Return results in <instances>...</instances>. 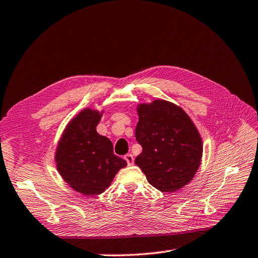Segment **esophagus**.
Instances as JSON below:
<instances>
[{
    "mask_svg": "<svg viewBox=\"0 0 258 258\" xmlns=\"http://www.w3.org/2000/svg\"><path fill=\"white\" fill-rule=\"evenodd\" d=\"M124 159H125V161H126V164L128 166H132V165L134 164V157H133V155H132V154H126V155H125Z\"/></svg>",
    "mask_w": 258,
    "mask_h": 258,
    "instance_id": "obj_1",
    "label": "esophagus"
}]
</instances>
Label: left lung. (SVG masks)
Wrapping results in <instances>:
<instances>
[{
    "mask_svg": "<svg viewBox=\"0 0 258 258\" xmlns=\"http://www.w3.org/2000/svg\"><path fill=\"white\" fill-rule=\"evenodd\" d=\"M135 137L142 153L135 164L153 187L172 192L194 178L202 156V142L181 107L164 100L139 106Z\"/></svg>",
    "mask_w": 258,
    "mask_h": 258,
    "instance_id": "8db88e82",
    "label": "left lung"
}]
</instances>
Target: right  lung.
Masks as SVG:
<instances>
[{
    "instance_id": "obj_1",
    "label": "right lung",
    "mask_w": 258,
    "mask_h": 258,
    "mask_svg": "<svg viewBox=\"0 0 258 258\" xmlns=\"http://www.w3.org/2000/svg\"><path fill=\"white\" fill-rule=\"evenodd\" d=\"M102 114L86 109L71 121L57 148V168L71 188L86 196L100 195L126 161L113 153L112 142L97 133Z\"/></svg>"
}]
</instances>
